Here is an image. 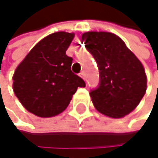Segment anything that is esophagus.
<instances>
[{
    "label": "esophagus",
    "instance_id": "obj_1",
    "mask_svg": "<svg viewBox=\"0 0 158 158\" xmlns=\"http://www.w3.org/2000/svg\"><path fill=\"white\" fill-rule=\"evenodd\" d=\"M80 76H81V77L83 78V80H85V73H84L83 71L80 73Z\"/></svg>",
    "mask_w": 158,
    "mask_h": 158
}]
</instances>
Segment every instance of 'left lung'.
<instances>
[{
	"instance_id": "1",
	"label": "left lung",
	"mask_w": 158,
	"mask_h": 158,
	"mask_svg": "<svg viewBox=\"0 0 158 158\" xmlns=\"http://www.w3.org/2000/svg\"><path fill=\"white\" fill-rule=\"evenodd\" d=\"M82 41L99 70V84L90 92L94 108L111 118L127 115L146 92L147 78L141 63L111 32H84Z\"/></svg>"
}]
</instances>
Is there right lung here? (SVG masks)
<instances>
[{"mask_svg":"<svg viewBox=\"0 0 158 158\" xmlns=\"http://www.w3.org/2000/svg\"><path fill=\"white\" fill-rule=\"evenodd\" d=\"M74 33L58 31L38 42L17 67L13 90L23 107L38 117L63 112L77 87L81 77L71 71L73 59L65 54Z\"/></svg>","mask_w":158,"mask_h":158,"instance_id":"add662e5","label":"right lung"}]
</instances>
